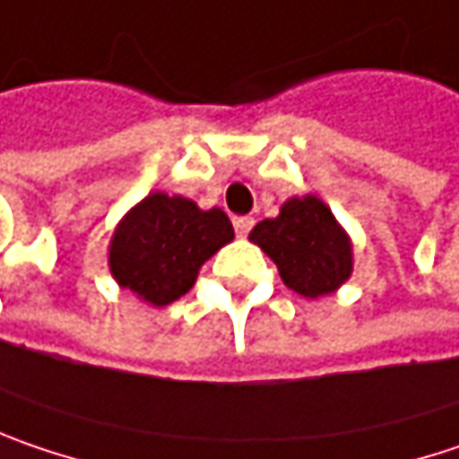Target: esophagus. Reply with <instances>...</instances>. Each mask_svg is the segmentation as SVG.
I'll return each instance as SVG.
<instances>
[{
	"label": "esophagus",
	"mask_w": 459,
	"mask_h": 459,
	"mask_svg": "<svg viewBox=\"0 0 459 459\" xmlns=\"http://www.w3.org/2000/svg\"><path fill=\"white\" fill-rule=\"evenodd\" d=\"M232 224H235V232H238V238H246L247 232H250V227H253V219H250V216H238Z\"/></svg>",
	"instance_id": "34e87169"
}]
</instances>
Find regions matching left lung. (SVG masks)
I'll return each mask as SVG.
<instances>
[{"mask_svg": "<svg viewBox=\"0 0 459 459\" xmlns=\"http://www.w3.org/2000/svg\"><path fill=\"white\" fill-rule=\"evenodd\" d=\"M247 240L277 264L281 281L303 298L337 292L352 277V240L313 193L287 198L274 219L250 230Z\"/></svg>", "mask_w": 459, "mask_h": 459, "instance_id": "1", "label": "left lung"}]
</instances>
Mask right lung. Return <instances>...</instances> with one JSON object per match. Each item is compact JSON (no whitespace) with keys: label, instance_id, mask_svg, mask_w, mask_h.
<instances>
[{"label":"right lung","instance_id":"add662e5","mask_svg":"<svg viewBox=\"0 0 459 459\" xmlns=\"http://www.w3.org/2000/svg\"><path fill=\"white\" fill-rule=\"evenodd\" d=\"M232 240V221L221 209L204 212L190 198L156 190L119 219L107 261L122 290L164 308L190 292L201 266Z\"/></svg>","mask_w":459,"mask_h":459}]
</instances>
